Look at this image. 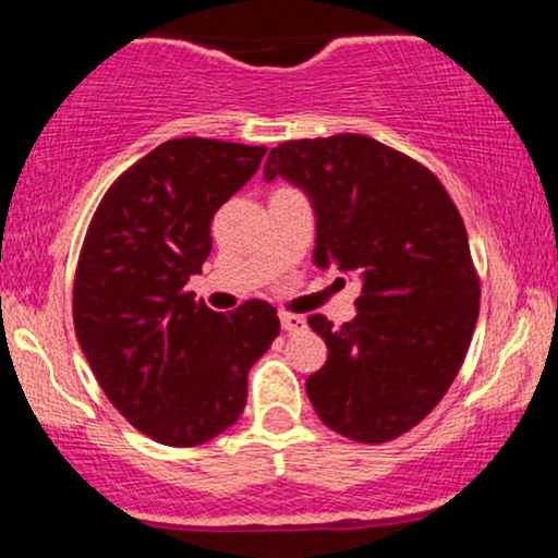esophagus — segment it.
Returning a JSON list of instances; mask_svg holds the SVG:
<instances>
[{
    "label": "esophagus",
    "mask_w": 558,
    "mask_h": 558,
    "mask_svg": "<svg viewBox=\"0 0 558 558\" xmlns=\"http://www.w3.org/2000/svg\"><path fill=\"white\" fill-rule=\"evenodd\" d=\"M280 328H283L286 332H296V330H304L306 319L301 315H293V312H280Z\"/></svg>",
    "instance_id": "obj_1"
}]
</instances>
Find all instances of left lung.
Instances as JSON below:
<instances>
[{
	"label": "left lung",
	"mask_w": 558,
	"mask_h": 558,
	"mask_svg": "<svg viewBox=\"0 0 558 558\" xmlns=\"http://www.w3.org/2000/svg\"><path fill=\"white\" fill-rule=\"evenodd\" d=\"M310 198L315 265L356 275V317L310 328L328 362L306 377L317 417L356 444H386L438 407L462 367L480 283L462 215L430 170L360 133L270 149L265 181Z\"/></svg>",
	"instance_id": "1"
}]
</instances>
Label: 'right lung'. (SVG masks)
I'll return each instance as SVG.
<instances>
[{"label": "right lung", "mask_w": 558, "mask_h": 558, "mask_svg": "<svg viewBox=\"0 0 558 558\" xmlns=\"http://www.w3.org/2000/svg\"><path fill=\"white\" fill-rule=\"evenodd\" d=\"M265 146L159 144L110 185L83 241L75 336L112 407L157 444L198 446L246 407L248 369L280 332L275 306L222 315L185 291L213 252V217L259 168Z\"/></svg>", "instance_id": "1"}]
</instances>
